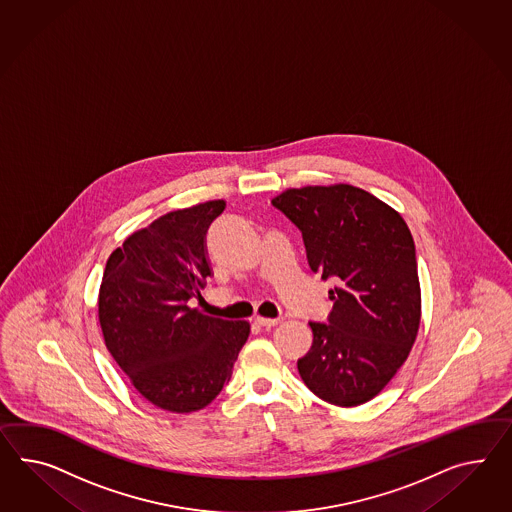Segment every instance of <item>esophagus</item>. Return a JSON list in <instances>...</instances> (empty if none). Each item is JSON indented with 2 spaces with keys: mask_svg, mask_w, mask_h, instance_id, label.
<instances>
[{
  "mask_svg": "<svg viewBox=\"0 0 512 512\" xmlns=\"http://www.w3.org/2000/svg\"><path fill=\"white\" fill-rule=\"evenodd\" d=\"M254 323H256L258 327L273 328L280 323V319H267V317H260V315H258V317L254 319Z\"/></svg>",
  "mask_w": 512,
  "mask_h": 512,
  "instance_id": "34e87169",
  "label": "esophagus"
}]
</instances>
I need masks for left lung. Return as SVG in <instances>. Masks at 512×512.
<instances>
[{
  "label": "left lung",
  "mask_w": 512,
  "mask_h": 512,
  "mask_svg": "<svg viewBox=\"0 0 512 512\" xmlns=\"http://www.w3.org/2000/svg\"><path fill=\"white\" fill-rule=\"evenodd\" d=\"M301 230L308 265L334 280L328 323L299 358L304 384L338 407L367 403L405 364L418 336L421 291L403 217L360 187L308 185L271 200Z\"/></svg>",
  "instance_id": "obj_1"
}]
</instances>
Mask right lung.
<instances>
[{
  "label": "right lung",
  "instance_id": "1",
  "mask_svg": "<svg viewBox=\"0 0 512 512\" xmlns=\"http://www.w3.org/2000/svg\"><path fill=\"white\" fill-rule=\"evenodd\" d=\"M224 206L210 200L171 211L126 237L105 263L98 295L105 347L133 388L169 412L208 407L249 338L247 321L189 306L213 275L206 232Z\"/></svg>",
  "mask_w": 512,
  "mask_h": 512
}]
</instances>
